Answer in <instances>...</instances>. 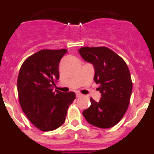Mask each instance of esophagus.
Wrapping results in <instances>:
<instances>
[{"label":"esophagus","instance_id":"34e87169","mask_svg":"<svg viewBox=\"0 0 154 154\" xmlns=\"http://www.w3.org/2000/svg\"><path fill=\"white\" fill-rule=\"evenodd\" d=\"M82 96V94L81 92H76V96H77V97H80V96Z\"/></svg>","mask_w":154,"mask_h":154}]
</instances>
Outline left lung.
Here are the masks:
<instances>
[{
  "label": "left lung",
  "mask_w": 154,
  "mask_h": 154,
  "mask_svg": "<svg viewBox=\"0 0 154 154\" xmlns=\"http://www.w3.org/2000/svg\"><path fill=\"white\" fill-rule=\"evenodd\" d=\"M79 52L95 67L94 80L102 94L99 102L90 98L91 106L82 112L89 124L108 129L117 124L126 113L133 82L126 62L107 47H82Z\"/></svg>",
  "instance_id": "left-lung-1"
}]
</instances>
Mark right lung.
<instances>
[{"label": "right lung", "mask_w": 154, "mask_h": 154, "mask_svg": "<svg viewBox=\"0 0 154 154\" xmlns=\"http://www.w3.org/2000/svg\"><path fill=\"white\" fill-rule=\"evenodd\" d=\"M67 49H42L24 60L17 77V93L21 109L41 131L62 126L74 99V92H55L59 79L58 65Z\"/></svg>", "instance_id": "1"}]
</instances>
